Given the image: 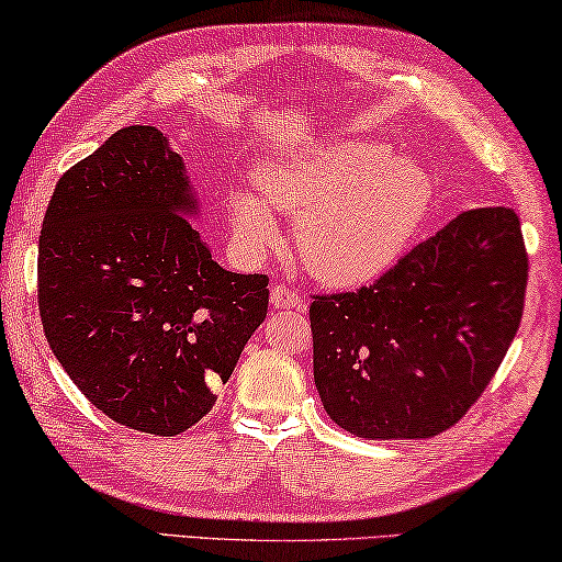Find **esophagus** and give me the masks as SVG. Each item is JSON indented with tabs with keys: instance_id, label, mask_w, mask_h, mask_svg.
Wrapping results in <instances>:
<instances>
[{
	"instance_id": "esophagus-1",
	"label": "esophagus",
	"mask_w": 562,
	"mask_h": 562,
	"mask_svg": "<svg viewBox=\"0 0 562 562\" xmlns=\"http://www.w3.org/2000/svg\"><path fill=\"white\" fill-rule=\"evenodd\" d=\"M270 300L278 310H302L305 307V300H302L300 292L288 288V284H274V288L270 290Z\"/></svg>"
}]
</instances>
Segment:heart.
Here are the masks:
<instances>
[{
	"mask_svg": "<svg viewBox=\"0 0 562 562\" xmlns=\"http://www.w3.org/2000/svg\"><path fill=\"white\" fill-rule=\"evenodd\" d=\"M432 180L382 142L342 139L267 165L260 192L233 198L235 229L260 247L278 233L274 212L297 215L295 249L310 274L335 288L375 280L423 225Z\"/></svg>",
	"mask_w": 562,
	"mask_h": 562,
	"instance_id": "obj_1",
	"label": "heart"
}]
</instances>
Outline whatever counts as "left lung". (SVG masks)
Returning a JSON list of instances; mask_svg holds the SVG:
<instances>
[{
	"label": "left lung",
	"mask_w": 562,
	"mask_h": 562,
	"mask_svg": "<svg viewBox=\"0 0 562 562\" xmlns=\"http://www.w3.org/2000/svg\"><path fill=\"white\" fill-rule=\"evenodd\" d=\"M528 252L510 207L460 212L372 284L313 295L319 400L368 440L432 438L462 420L520 327Z\"/></svg>",
	"instance_id": "8db88e82"
}]
</instances>
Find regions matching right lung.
Listing matches in <instances>:
<instances>
[{"label": "right lung", "instance_id": "1", "mask_svg": "<svg viewBox=\"0 0 562 562\" xmlns=\"http://www.w3.org/2000/svg\"><path fill=\"white\" fill-rule=\"evenodd\" d=\"M192 212L182 157L132 124L59 177L40 235L52 352L106 417L162 438L210 413L270 302L265 274L212 260Z\"/></svg>", "mask_w": 562, "mask_h": 562}]
</instances>
